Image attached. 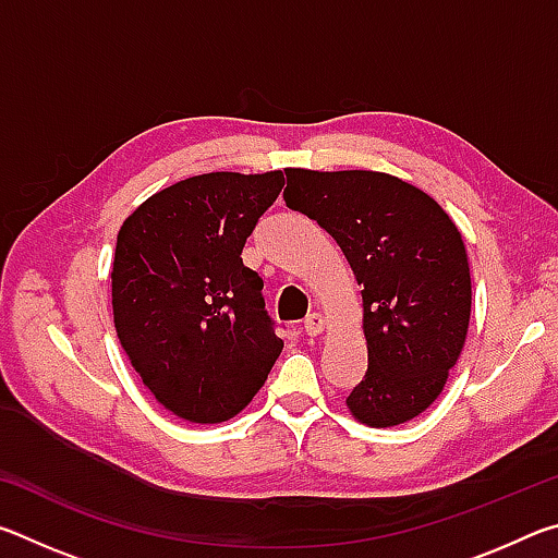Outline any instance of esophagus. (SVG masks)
<instances>
[{
  "instance_id": "obj_1",
  "label": "esophagus",
  "mask_w": 558,
  "mask_h": 558,
  "mask_svg": "<svg viewBox=\"0 0 558 558\" xmlns=\"http://www.w3.org/2000/svg\"><path fill=\"white\" fill-rule=\"evenodd\" d=\"M302 329H305L307 337H317V335L325 329V317L319 315V313L307 315V317H305V325H302Z\"/></svg>"
}]
</instances>
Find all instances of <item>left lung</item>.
I'll use <instances>...</instances> for the list:
<instances>
[{
    "label": "left lung",
    "instance_id": "obj_1",
    "mask_svg": "<svg viewBox=\"0 0 558 558\" xmlns=\"http://www.w3.org/2000/svg\"><path fill=\"white\" fill-rule=\"evenodd\" d=\"M288 209L332 235L362 286L369 366L347 396L356 421L391 428L438 399L470 325L458 226L418 186L366 169H286Z\"/></svg>",
    "mask_w": 558,
    "mask_h": 558
}]
</instances>
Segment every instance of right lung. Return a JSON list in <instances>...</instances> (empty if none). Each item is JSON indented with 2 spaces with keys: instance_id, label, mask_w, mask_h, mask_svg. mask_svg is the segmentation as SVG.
I'll use <instances>...</instances> for the list:
<instances>
[{
  "instance_id": "right-lung-1",
  "label": "right lung",
  "mask_w": 558,
  "mask_h": 558,
  "mask_svg": "<svg viewBox=\"0 0 558 558\" xmlns=\"http://www.w3.org/2000/svg\"><path fill=\"white\" fill-rule=\"evenodd\" d=\"M278 172H209L149 196L120 226L112 317L155 399L189 423L241 413L282 352L245 239L278 199Z\"/></svg>"
}]
</instances>
